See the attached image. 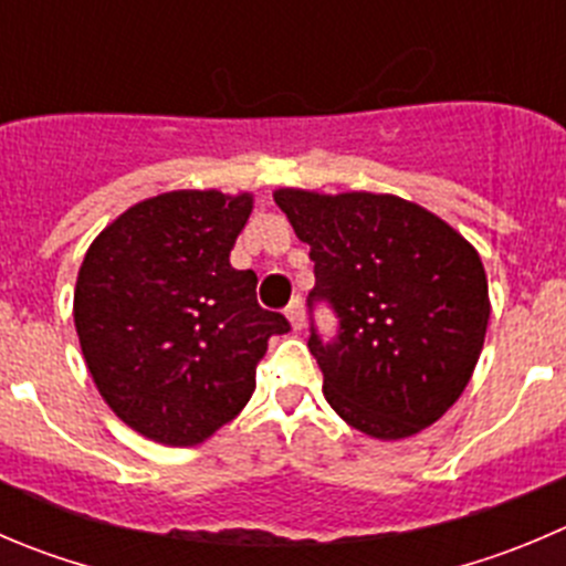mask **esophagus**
<instances>
[{
	"mask_svg": "<svg viewBox=\"0 0 566 566\" xmlns=\"http://www.w3.org/2000/svg\"><path fill=\"white\" fill-rule=\"evenodd\" d=\"M284 315H287L290 326H293L295 332H298V328L304 326V304H301V298L290 301V306H287V310H284Z\"/></svg>",
	"mask_w": 566,
	"mask_h": 566,
	"instance_id": "34e87169",
	"label": "esophagus"
}]
</instances>
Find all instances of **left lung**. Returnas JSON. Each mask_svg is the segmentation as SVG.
I'll use <instances>...</instances> for the list:
<instances>
[{"instance_id":"obj_1","label":"left lung","mask_w":566,"mask_h":566,"mask_svg":"<svg viewBox=\"0 0 566 566\" xmlns=\"http://www.w3.org/2000/svg\"><path fill=\"white\" fill-rule=\"evenodd\" d=\"M276 205L315 262L306 306L328 304L310 350L323 395L356 431L403 440L459 400L484 348L490 290L481 256L434 212L387 193L282 188Z\"/></svg>"}]
</instances>
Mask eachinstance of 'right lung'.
Returning <instances> with one entry per match:
<instances>
[{
	"label": "right lung",
	"mask_w": 566,
	"mask_h": 566,
	"mask_svg": "<svg viewBox=\"0 0 566 566\" xmlns=\"http://www.w3.org/2000/svg\"><path fill=\"white\" fill-rule=\"evenodd\" d=\"M251 193L171 190L129 207L91 243L74 290L82 356L109 409L163 446H199L234 420L287 317L256 304L229 254Z\"/></svg>",
	"instance_id": "add662e5"
}]
</instances>
